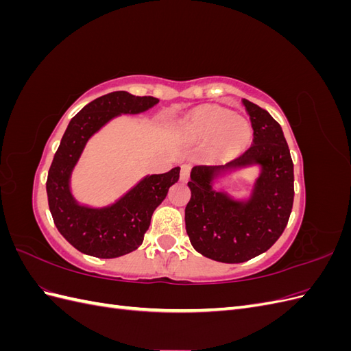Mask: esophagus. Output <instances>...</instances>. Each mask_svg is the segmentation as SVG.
<instances>
[{"instance_id":"1","label":"esophagus","mask_w":351,"mask_h":351,"mask_svg":"<svg viewBox=\"0 0 351 351\" xmlns=\"http://www.w3.org/2000/svg\"><path fill=\"white\" fill-rule=\"evenodd\" d=\"M189 177H190V165L184 164V165H182V173H180V180H182V182H187Z\"/></svg>"}]
</instances>
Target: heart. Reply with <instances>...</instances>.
I'll return each instance as SVG.
<instances>
[{
    "mask_svg": "<svg viewBox=\"0 0 351 351\" xmlns=\"http://www.w3.org/2000/svg\"><path fill=\"white\" fill-rule=\"evenodd\" d=\"M180 132L187 141L209 143L212 155L231 159L240 155L252 142L250 123L219 105H202L180 124Z\"/></svg>",
    "mask_w": 351,
    "mask_h": 351,
    "instance_id": "obj_1",
    "label": "heart"
}]
</instances>
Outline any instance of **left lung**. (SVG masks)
I'll use <instances>...</instances> for the list:
<instances>
[{"label":"left lung","instance_id":"obj_1","mask_svg":"<svg viewBox=\"0 0 351 351\" xmlns=\"http://www.w3.org/2000/svg\"><path fill=\"white\" fill-rule=\"evenodd\" d=\"M253 127V145L226 165H196L187 186L192 192L184 219L190 243L204 256L241 263L267 252L289 222L294 171L281 125L271 114L243 99ZM259 165L261 173L247 201L213 189L215 180L236 169Z\"/></svg>","mask_w":351,"mask_h":351}]
</instances>
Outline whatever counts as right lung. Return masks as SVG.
Masks as SVG:
<instances>
[{
  "instance_id": "add662e5",
  "label": "right lung",
  "mask_w": 351,
  "mask_h": 351,
  "mask_svg": "<svg viewBox=\"0 0 351 351\" xmlns=\"http://www.w3.org/2000/svg\"><path fill=\"white\" fill-rule=\"evenodd\" d=\"M158 102L154 97L111 92L89 102L69 123L49 167L47 195L56 227L79 252L112 259L136 250L151 226L154 210L161 205L169 187L178 182L180 167L164 174L146 176L115 204L104 208L77 204L70 190L73 168L90 137L115 117L145 112Z\"/></svg>"
}]
</instances>
